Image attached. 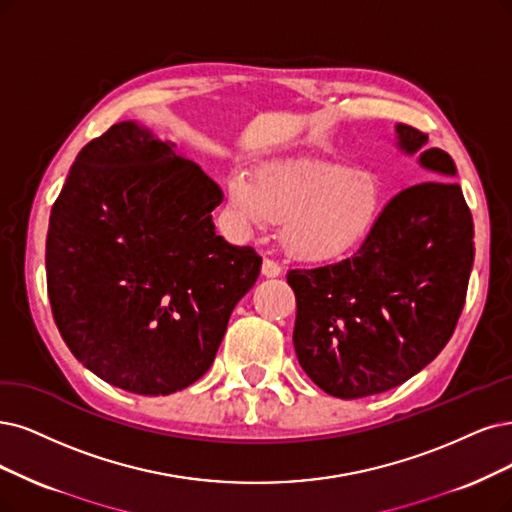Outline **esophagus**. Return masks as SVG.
Listing matches in <instances>:
<instances>
[{"mask_svg":"<svg viewBox=\"0 0 512 512\" xmlns=\"http://www.w3.org/2000/svg\"><path fill=\"white\" fill-rule=\"evenodd\" d=\"M261 274L266 276V278H276V276H280V274H282L280 263H276V261H272V259H263V263H261Z\"/></svg>","mask_w":512,"mask_h":512,"instance_id":"esophagus-1","label":"esophagus"}]
</instances>
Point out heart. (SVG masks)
Here are the masks:
<instances>
[{
	"instance_id": "obj_1",
	"label": "heart",
	"mask_w": 512,
	"mask_h": 512,
	"mask_svg": "<svg viewBox=\"0 0 512 512\" xmlns=\"http://www.w3.org/2000/svg\"><path fill=\"white\" fill-rule=\"evenodd\" d=\"M225 194L244 221H280L285 249L308 261H331L358 249L386 206L382 179L371 168L325 158L266 162L253 177L234 170Z\"/></svg>"
}]
</instances>
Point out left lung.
<instances>
[{"label":"left lung","instance_id":"1","mask_svg":"<svg viewBox=\"0 0 512 512\" xmlns=\"http://www.w3.org/2000/svg\"><path fill=\"white\" fill-rule=\"evenodd\" d=\"M428 137L394 126V145L430 175L386 206L354 255L289 270L293 346L310 380L337 399L386 392L445 348L464 308L475 225L456 164Z\"/></svg>","mask_w":512,"mask_h":512}]
</instances>
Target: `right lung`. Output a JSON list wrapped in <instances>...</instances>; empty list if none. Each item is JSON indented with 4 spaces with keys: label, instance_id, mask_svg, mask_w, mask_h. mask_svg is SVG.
<instances>
[{
    "label": "right lung",
    "instance_id": "obj_1",
    "mask_svg": "<svg viewBox=\"0 0 512 512\" xmlns=\"http://www.w3.org/2000/svg\"><path fill=\"white\" fill-rule=\"evenodd\" d=\"M219 185L177 143L126 120L75 156L46 236L54 323L103 382L135 394L187 388L213 365L261 270L215 234Z\"/></svg>",
    "mask_w": 512,
    "mask_h": 512
}]
</instances>
